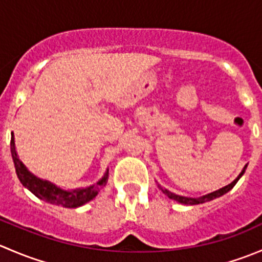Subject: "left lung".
Instances as JSON below:
<instances>
[{"label": "left lung", "instance_id": "left-lung-1", "mask_svg": "<svg viewBox=\"0 0 262 262\" xmlns=\"http://www.w3.org/2000/svg\"><path fill=\"white\" fill-rule=\"evenodd\" d=\"M246 168H247V165L245 166V167H244V170L241 171V173H239V175L237 176V178L234 179V180L232 181L231 184H228V185H227V186L222 187V189H218V190H215V191H213V192H209V194H207V195H203V196H199V198H189V196H181V195H176V194H173V192L168 191L167 189H163V187L161 186V185H158V187H160V189L162 190V192H163V194H166V195H167V196L170 198V199H173V200H176V202L181 203V204H186V205H195V204H202V203H205V202H210V200L215 199V198H219V196H222V195L227 194V192H228L229 190H231L232 187H233L234 185L237 184V181H238L239 179L242 178V175H244V173H245Z\"/></svg>", "mask_w": 262, "mask_h": 262}]
</instances>
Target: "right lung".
Masks as SVG:
<instances>
[{"mask_svg": "<svg viewBox=\"0 0 262 262\" xmlns=\"http://www.w3.org/2000/svg\"><path fill=\"white\" fill-rule=\"evenodd\" d=\"M11 156L12 160H14L16 175L21 184L26 189L30 190L39 199L46 200L47 203H50V204L60 205L63 208H78L81 205L89 203L90 200H92L99 194L100 189H102L106 185L107 179H109V170H106L104 176L96 184L90 185L87 187H81V189H60V187H58L53 182L43 180V179L38 178L34 173H31L28 170V167L21 162L17 156L16 148H15L14 133H11Z\"/></svg>", "mask_w": 262, "mask_h": 262, "instance_id": "1", "label": "right lung"}]
</instances>
